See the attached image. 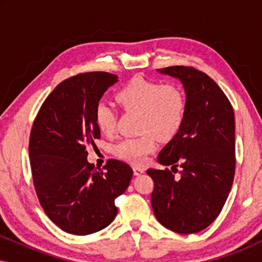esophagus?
<instances>
[{"label":"esophagus","instance_id":"1","mask_svg":"<svg viewBox=\"0 0 262 262\" xmlns=\"http://www.w3.org/2000/svg\"><path fill=\"white\" fill-rule=\"evenodd\" d=\"M143 173H144V168L138 167V166H135L134 167V174L135 175H141Z\"/></svg>","mask_w":262,"mask_h":262}]
</instances>
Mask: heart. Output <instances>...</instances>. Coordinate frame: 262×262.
Wrapping results in <instances>:
<instances>
[{
    "mask_svg": "<svg viewBox=\"0 0 262 262\" xmlns=\"http://www.w3.org/2000/svg\"><path fill=\"white\" fill-rule=\"evenodd\" d=\"M125 111L139 113V131L144 134L125 138L113 146L114 155L128 163L141 164L156 148V136L170 138L180 130L187 113V95L180 84L136 77L116 95ZM96 126L102 134L111 135L116 128L114 110L99 102L94 111Z\"/></svg>",
    "mask_w": 262,
    "mask_h": 262,
    "instance_id": "1",
    "label": "heart"
}]
</instances>
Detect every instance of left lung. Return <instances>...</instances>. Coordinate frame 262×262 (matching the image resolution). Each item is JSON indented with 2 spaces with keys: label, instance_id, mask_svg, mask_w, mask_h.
I'll return each instance as SVG.
<instances>
[{
  "label": "left lung",
  "instance_id": "left-lung-1",
  "mask_svg": "<svg viewBox=\"0 0 262 262\" xmlns=\"http://www.w3.org/2000/svg\"><path fill=\"white\" fill-rule=\"evenodd\" d=\"M161 74L179 78L187 95V113L177 135L148 169L154 180L151 205L163 227L194 234L209 227L223 209L235 175V116L223 91L193 67H168ZM181 174L175 178L173 174Z\"/></svg>",
  "mask_w": 262,
  "mask_h": 262
}]
</instances>
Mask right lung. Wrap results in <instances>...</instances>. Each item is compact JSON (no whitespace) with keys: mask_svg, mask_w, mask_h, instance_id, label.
Here are the masks:
<instances>
[{"mask_svg":"<svg viewBox=\"0 0 262 262\" xmlns=\"http://www.w3.org/2000/svg\"><path fill=\"white\" fill-rule=\"evenodd\" d=\"M117 75L93 71L69 77L42 103L30 136V162L39 203L63 231L84 236L112 223L117 196L126 191L132 168L108 160L88 163L85 146L100 138L94 111Z\"/></svg>","mask_w":262,"mask_h":262,"instance_id":"1","label":"right lung"}]
</instances>
